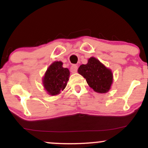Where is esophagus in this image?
Instances as JSON below:
<instances>
[{
    "label": "esophagus",
    "mask_w": 148,
    "mask_h": 148,
    "mask_svg": "<svg viewBox=\"0 0 148 148\" xmlns=\"http://www.w3.org/2000/svg\"><path fill=\"white\" fill-rule=\"evenodd\" d=\"M78 70V66L76 64H73V65L71 67L70 71L72 73H76Z\"/></svg>",
    "instance_id": "esophagus-1"
}]
</instances>
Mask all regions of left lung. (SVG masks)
<instances>
[{
    "instance_id": "left-lung-1",
    "label": "left lung",
    "mask_w": 148,
    "mask_h": 148,
    "mask_svg": "<svg viewBox=\"0 0 148 148\" xmlns=\"http://www.w3.org/2000/svg\"><path fill=\"white\" fill-rule=\"evenodd\" d=\"M78 72L96 92L106 93L111 89L113 80L112 71L96 58H90L87 64L80 66Z\"/></svg>"
}]
</instances>
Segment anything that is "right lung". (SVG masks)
I'll return each mask as SVG.
<instances>
[{
  "instance_id": "obj_1",
  "label": "right lung",
  "mask_w": 148,
  "mask_h": 148,
  "mask_svg": "<svg viewBox=\"0 0 148 148\" xmlns=\"http://www.w3.org/2000/svg\"><path fill=\"white\" fill-rule=\"evenodd\" d=\"M62 62L55 61L49 65L42 78L44 88L49 95H59L67 86L70 72L62 67Z\"/></svg>"
}]
</instances>
